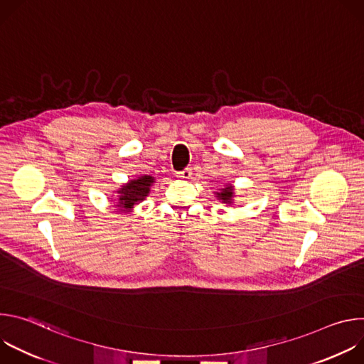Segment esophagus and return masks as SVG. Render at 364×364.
Masks as SVG:
<instances>
[{"label": "esophagus", "instance_id": "34e87169", "mask_svg": "<svg viewBox=\"0 0 364 364\" xmlns=\"http://www.w3.org/2000/svg\"><path fill=\"white\" fill-rule=\"evenodd\" d=\"M191 168H186V170H183V171H180V173H177V177L178 178H181V180H188L190 177H191Z\"/></svg>", "mask_w": 364, "mask_h": 364}]
</instances>
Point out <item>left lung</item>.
Returning <instances> with one entry per match:
<instances>
[{
    "instance_id": "1",
    "label": "left lung",
    "mask_w": 364,
    "mask_h": 364,
    "mask_svg": "<svg viewBox=\"0 0 364 364\" xmlns=\"http://www.w3.org/2000/svg\"><path fill=\"white\" fill-rule=\"evenodd\" d=\"M216 194H218L216 197H218L219 200H222L223 203H226V204H232L233 194H235V193H233V186H230V184H229V186H226L225 188H222L220 191H218Z\"/></svg>"
}]
</instances>
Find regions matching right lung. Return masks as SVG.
Here are the masks:
<instances>
[{"label":"right lung","mask_w":364,"mask_h":364,"mask_svg":"<svg viewBox=\"0 0 364 364\" xmlns=\"http://www.w3.org/2000/svg\"><path fill=\"white\" fill-rule=\"evenodd\" d=\"M154 183L152 176H141L138 178H134L124 184L118 190V204L117 207L124 212L128 213L134 209V205L138 204L139 201L145 200V197L149 194V188Z\"/></svg>","instance_id":"obj_1"}]
</instances>
